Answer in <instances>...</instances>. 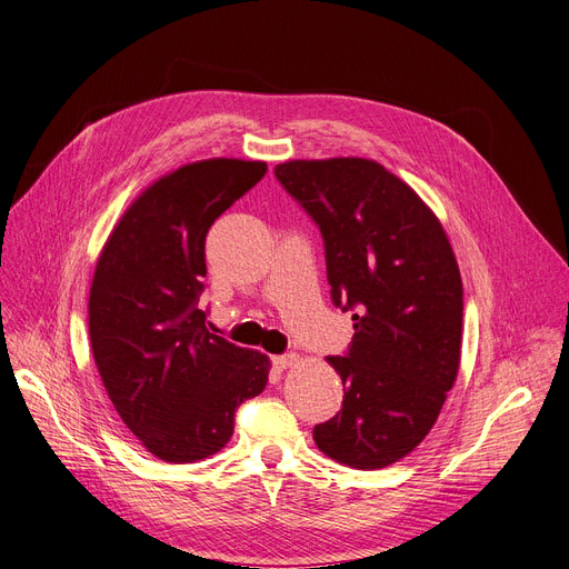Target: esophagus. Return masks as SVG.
Here are the masks:
<instances>
[{"instance_id":"1","label":"esophagus","mask_w":569,"mask_h":569,"mask_svg":"<svg viewBox=\"0 0 569 569\" xmlns=\"http://www.w3.org/2000/svg\"><path fill=\"white\" fill-rule=\"evenodd\" d=\"M274 365H277V369H290L295 365H300V355H295V352L279 355V357H274Z\"/></svg>"}]
</instances>
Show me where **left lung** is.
<instances>
[{
    "label": "left lung",
    "mask_w": 569,
    "mask_h": 569,
    "mask_svg": "<svg viewBox=\"0 0 569 569\" xmlns=\"http://www.w3.org/2000/svg\"><path fill=\"white\" fill-rule=\"evenodd\" d=\"M274 172L320 226L335 305L355 309L348 355L327 357L343 406L313 440L357 470L392 466L427 438L459 373L463 286L450 237L373 159H295Z\"/></svg>",
    "instance_id": "1"
}]
</instances>
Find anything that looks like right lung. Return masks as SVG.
<instances>
[{
	"instance_id": "obj_1",
	"label": "right lung",
	"mask_w": 569,
	"mask_h": 569,
	"mask_svg": "<svg viewBox=\"0 0 569 569\" xmlns=\"http://www.w3.org/2000/svg\"><path fill=\"white\" fill-rule=\"evenodd\" d=\"M264 172V161L226 157L170 170L99 253L87 305L94 362L117 415L161 461L223 450L237 406L269 380V357L209 332L198 309L207 230Z\"/></svg>"
}]
</instances>
